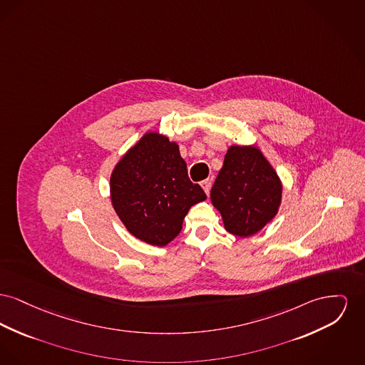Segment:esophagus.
Returning a JSON list of instances; mask_svg holds the SVG:
<instances>
[{
	"label": "esophagus",
	"instance_id": "esophagus-1",
	"mask_svg": "<svg viewBox=\"0 0 365 365\" xmlns=\"http://www.w3.org/2000/svg\"><path fill=\"white\" fill-rule=\"evenodd\" d=\"M201 187L204 189L205 193L210 194V190H211V180H210V179L202 180V182H201Z\"/></svg>",
	"mask_w": 365,
	"mask_h": 365
}]
</instances>
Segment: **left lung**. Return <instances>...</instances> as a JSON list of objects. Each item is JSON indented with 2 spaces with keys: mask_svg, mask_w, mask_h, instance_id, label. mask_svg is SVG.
I'll return each instance as SVG.
<instances>
[{
  "mask_svg": "<svg viewBox=\"0 0 365 365\" xmlns=\"http://www.w3.org/2000/svg\"><path fill=\"white\" fill-rule=\"evenodd\" d=\"M281 182L255 146H232L211 189V201L225 229L238 237L254 236L279 211Z\"/></svg>",
  "mask_w": 365,
  "mask_h": 365,
  "instance_id": "8db88e82",
  "label": "left lung"
}]
</instances>
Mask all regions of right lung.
<instances>
[{"mask_svg":"<svg viewBox=\"0 0 365 365\" xmlns=\"http://www.w3.org/2000/svg\"><path fill=\"white\" fill-rule=\"evenodd\" d=\"M110 194L129 233L157 247L178 236L190 207L207 198L189 179L179 146L155 132L146 133L115 165Z\"/></svg>","mask_w":365,"mask_h":365,"instance_id":"right-lung-1","label":"right lung"}]
</instances>
